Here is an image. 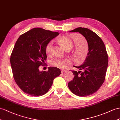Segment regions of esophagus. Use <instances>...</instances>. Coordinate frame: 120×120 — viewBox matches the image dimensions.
<instances>
[{
  "label": "esophagus",
  "mask_w": 120,
  "mask_h": 120,
  "mask_svg": "<svg viewBox=\"0 0 120 120\" xmlns=\"http://www.w3.org/2000/svg\"><path fill=\"white\" fill-rule=\"evenodd\" d=\"M65 71H66L65 70H63V69L61 70V72H62V73H64V72H65Z\"/></svg>",
  "instance_id": "esophagus-1"
}]
</instances>
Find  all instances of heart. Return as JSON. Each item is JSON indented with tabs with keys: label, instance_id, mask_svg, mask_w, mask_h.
I'll list each match as a JSON object with an SVG mask.
<instances>
[{
	"label": "heart",
	"instance_id": "obj_1",
	"mask_svg": "<svg viewBox=\"0 0 120 120\" xmlns=\"http://www.w3.org/2000/svg\"><path fill=\"white\" fill-rule=\"evenodd\" d=\"M58 41L67 50L68 49H71L73 43L77 44L78 39L76 36L73 37L71 39L66 37H62L58 39ZM52 46H53V42L52 41H50L47 43L45 46V52L46 54L48 55L51 54ZM71 60L69 58H57L52 60L51 63L52 66L56 68L65 69L70 64H71Z\"/></svg>",
	"mask_w": 120,
	"mask_h": 120
}]
</instances>
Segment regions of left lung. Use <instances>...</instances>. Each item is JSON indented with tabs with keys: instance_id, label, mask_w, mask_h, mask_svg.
I'll return each instance as SVG.
<instances>
[{
	"instance_id": "1",
	"label": "left lung",
	"mask_w": 120,
	"mask_h": 120,
	"mask_svg": "<svg viewBox=\"0 0 120 120\" xmlns=\"http://www.w3.org/2000/svg\"><path fill=\"white\" fill-rule=\"evenodd\" d=\"M70 32L79 33L88 44L87 56L82 65L74 66L79 71H72L74 78L68 83L73 94L86 97L97 92L104 82L109 58L103 41L94 32L84 27H78Z\"/></svg>"
}]
</instances>
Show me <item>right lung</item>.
Listing matches in <instances>:
<instances>
[{
    "mask_svg": "<svg viewBox=\"0 0 120 120\" xmlns=\"http://www.w3.org/2000/svg\"><path fill=\"white\" fill-rule=\"evenodd\" d=\"M58 34V32L34 28L21 34L16 41L11 65L15 81L26 94L36 97L45 94L54 79L61 74L56 67H49L48 71L39 70L47 58L46 45Z\"/></svg>",
    "mask_w": 120,
    "mask_h": 120,
    "instance_id": "1",
    "label": "right lung"
}]
</instances>
